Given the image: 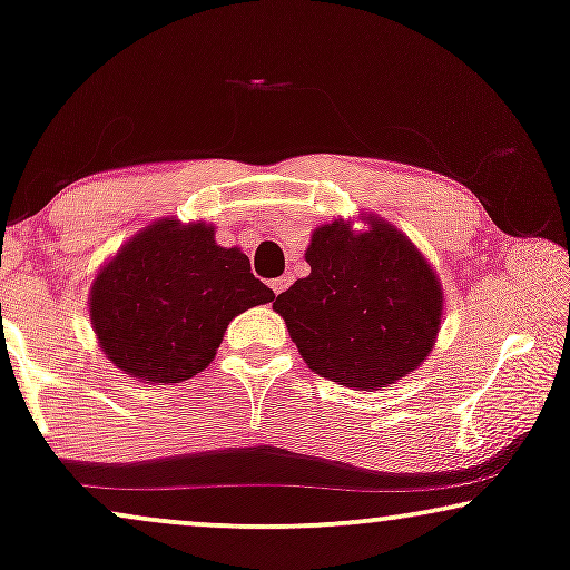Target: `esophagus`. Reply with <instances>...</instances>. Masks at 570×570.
I'll use <instances>...</instances> for the list:
<instances>
[{"label":"esophagus","mask_w":570,"mask_h":570,"mask_svg":"<svg viewBox=\"0 0 570 570\" xmlns=\"http://www.w3.org/2000/svg\"><path fill=\"white\" fill-rule=\"evenodd\" d=\"M269 287H272V291H275V295H279V293H283L285 287H287V277H277V279H272Z\"/></svg>","instance_id":"1"}]
</instances>
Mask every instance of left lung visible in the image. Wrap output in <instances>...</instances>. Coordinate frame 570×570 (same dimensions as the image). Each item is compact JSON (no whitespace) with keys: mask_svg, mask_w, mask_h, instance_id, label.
<instances>
[{"mask_svg":"<svg viewBox=\"0 0 570 570\" xmlns=\"http://www.w3.org/2000/svg\"><path fill=\"white\" fill-rule=\"evenodd\" d=\"M365 223L363 233L345 220L311 233V275L272 308L311 371L368 392L425 361L441 330L443 291L402 230L373 215Z\"/></svg>","mask_w":570,"mask_h":570,"instance_id":"obj_1","label":"left lung"}]
</instances>
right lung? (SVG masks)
Returning <instances> with one entry per match:
<instances>
[{
  "instance_id": "add662e5",
  "label": "right lung",
  "mask_w": 570,
  "mask_h": 570,
  "mask_svg": "<svg viewBox=\"0 0 570 570\" xmlns=\"http://www.w3.org/2000/svg\"><path fill=\"white\" fill-rule=\"evenodd\" d=\"M275 301L240 248L215 228L174 217L139 230L98 272L90 318L106 357L147 384H178L205 371L238 314Z\"/></svg>"
}]
</instances>
